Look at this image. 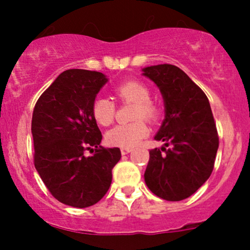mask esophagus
Returning <instances> with one entry per match:
<instances>
[{"instance_id":"34e87169","label":"esophagus","mask_w":250,"mask_h":250,"mask_svg":"<svg viewBox=\"0 0 250 250\" xmlns=\"http://www.w3.org/2000/svg\"><path fill=\"white\" fill-rule=\"evenodd\" d=\"M130 151H133V149L131 148H121V154L122 155H127L130 153Z\"/></svg>"}]
</instances>
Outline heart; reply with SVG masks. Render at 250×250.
<instances>
[{"label": "heart", "instance_id": "1", "mask_svg": "<svg viewBox=\"0 0 250 250\" xmlns=\"http://www.w3.org/2000/svg\"><path fill=\"white\" fill-rule=\"evenodd\" d=\"M117 97L122 101L136 104L134 110L135 119H143L148 121H156L160 116V109L150 101V90L140 81L123 82L115 89ZM95 121L101 125H109L115 117V104L107 97L100 96L95 99L91 107ZM149 129L142 120L133 123L117 125L107 133V142L114 147L133 148L148 135Z\"/></svg>", "mask_w": 250, "mask_h": 250}]
</instances>
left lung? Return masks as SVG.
Listing matches in <instances>:
<instances>
[{
  "label": "left lung",
  "instance_id": "left-lung-1",
  "mask_svg": "<svg viewBox=\"0 0 250 250\" xmlns=\"http://www.w3.org/2000/svg\"><path fill=\"white\" fill-rule=\"evenodd\" d=\"M142 71L157 85L165 102V119L154 137L165 146L149 151L146 185L163 200H185L214 168L219 136L210 104L202 89L176 65H150Z\"/></svg>",
  "mask_w": 250,
  "mask_h": 250
}]
</instances>
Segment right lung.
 Listing matches in <instances>:
<instances>
[{
  "label": "right lung",
  "instance_id": "right-lung-1",
  "mask_svg": "<svg viewBox=\"0 0 250 250\" xmlns=\"http://www.w3.org/2000/svg\"><path fill=\"white\" fill-rule=\"evenodd\" d=\"M107 82L99 71L65 70L34 108V165L51 195L70 207L99 202L110 187L111 169L121 159L119 148L100 146L102 134L91 113ZM85 148L96 153L85 157Z\"/></svg>",
  "mask_w": 250,
  "mask_h": 250
}]
</instances>
